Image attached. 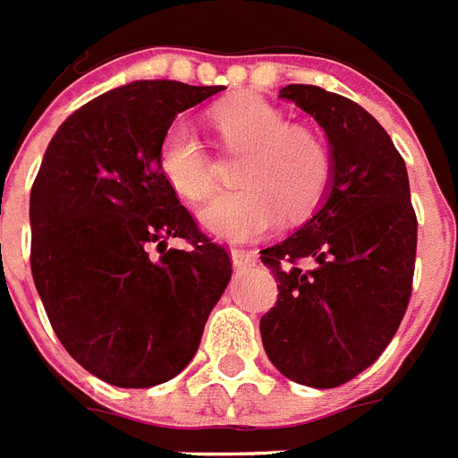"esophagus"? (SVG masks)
Masks as SVG:
<instances>
[{
  "instance_id": "esophagus-1",
  "label": "esophagus",
  "mask_w": 458,
  "mask_h": 458,
  "mask_svg": "<svg viewBox=\"0 0 458 458\" xmlns=\"http://www.w3.org/2000/svg\"><path fill=\"white\" fill-rule=\"evenodd\" d=\"M259 261V254L256 251H249V249H232V264L236 268H246V266H254Z\"/></svg>"
}]
</instances>
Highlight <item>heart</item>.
Instances as JSON below:
<instances>
[{"label":"heart","instance_id":"b5f03b06","mask_svg":"<svg viewBox=\"0 0 458 458\" xmlns=\"http://www.w3.org/2000/svg\"><path fill=\"white\" fill-rule=\"evenodd\" d=\"M214 128L232 152H246L236 172L242 190L204 204L199 222L226 242H249L271 232L284 209L310 212L326 194L333 157L326 140L306 125H291L266 100L236 98L212 113ZM162 177L184 199H204L214 187V165L187 120L172 123L157 152Z\"/></svg>","mask_w":458,"mask_h":458}]
</instances>
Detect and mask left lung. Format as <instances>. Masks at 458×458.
I'll use <instances>...</instances> for the list:
<instances>
[{"label": "left lung", "instance_id": "left-lung-1", "mask_svg": "<svg viewBox=\"0 0 458 458\" xmlns=\"http://www.w3.org/2000/svg\"><path fill=\"white\" fill-rule=\"evenodd\" d=\"M278 98L326 131L333 174L320 209L261 251L278 286L261 340L281 375L330 390L368 369L394 338L411 296L417 216L404 160L368 110L303 83Z\"/></svg>", "mask_w": 458, "mask_h": 458}]
</instances>
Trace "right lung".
Segmentation results:
<instances>
[{
  "mask_svg": "<svg viewBox=\"0 0 458 458\" xmlns=\"http://www.w3.org/2000/svg\"><path fill=\"white\" fill-rule=\"evenodd\" d=\"M219 90L132 81L103 93L61 123L31 187V276L51 327L115 387L180 375L232 278L226 249L199 232L157 165L174 115ZM170 238L191 249L167 250Z\"/></svg>",
  "mask_w": 458,
  "mask_h": 458,
  "instance_id": "add662e5",
  "label": "right lung"
}]
</instances>
